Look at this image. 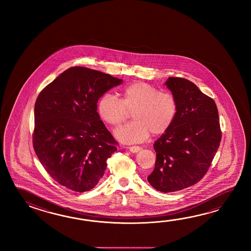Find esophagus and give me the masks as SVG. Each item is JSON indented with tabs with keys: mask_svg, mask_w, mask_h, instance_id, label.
Segmentation results:
<instances>
[{
	"mask_svg": "<svg viewBox=\"0 0 251 251\" xmlns=\"http://www.w3.org/2000/svg\"><path fill=\"white\" fill-rule=\"evenodd\" d=\"M128 149L130 150V151H132V152H138L139 151L141 150V147L140 146H136V145H133V146L128 147Z\"/></svg>",
	"mask_w": 251,
	"mask_h": 251,
	"instance_id": "esophagus-1",
	"label": "esophagus"
}]
</instances>
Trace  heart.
I'll return each mask as SVG.
<instances>
[{"label": "heart", "mask_w": 251, "mask_h": 251, "mask_svg": "<svg viewBox=\"0 0 251 251\" xmlns=\"http://www.w3.org/2000/svg\"><path fill=\"white\" fill-rule=\"evenodd\" d=\"M121 100L106 93L99 101V113L106 123L119 126L132 112L133 121L116 131L124 143H137L165 133L174 122L177 113L176 97L169 91L144 81H134L126 86Z\"/></svg>", "instance_id": "heart-1"}]
</instances>
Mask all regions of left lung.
I'll list each match as a JSON object with an SVG mask.
<instances>
[{
	"label": "left lung",
	"instance_id": "left-lung-1",
	"mask_svg": "<svg viewBox=\"0 0 251 251\" xmlns=\"http://www.w3.org/2000/svg\"><path fill=\"white\" fill-rule=\"evenodd\" d=\"M165 84L176 97L177 113L171 127L154 142V170L147 179L156 190L171 193L203 178L220 146L222 131L212 98L185 78L170 77Z\"/></svg>",
	"mask_w": 251,
	"mask_h": 251
}]
</instances>
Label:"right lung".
I'll return each mask as SVG.
<instances>
[{"mask_svg": "<svg viewBox=\"0 0 251 251\" xmlns=\"http://www.w3.org/2000/svg\"><path fill=\"white\" fill-rule=\"evenodd\" d=\"M121 79L74 66L40 91L35 103L33 148L63 187L90 191L100 180L118 142L97 112V102Z\"/></svg>", "mask_w": 251, "mask_h": 251, "instance_id": "1", "label": "right lung"}]
</instances>
